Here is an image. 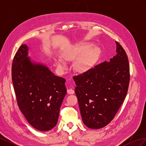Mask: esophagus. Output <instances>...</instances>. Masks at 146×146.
<instances>
[{"instance_id": "obj_1", "label": "esophagus", "mask_w": 146, "mask_h": 146, "mask_svg": "<svg viewBox=\"0 0 146 146\" xmlns=\"http://www.w3.org/2000/svg\"><path fill=\"white\" fill-rule=\"evenodd\" d=\"M67 92L69 94H72L74 93V90L72 89V88H69V89L67 90Z\"/></svg>"}]
</instances>
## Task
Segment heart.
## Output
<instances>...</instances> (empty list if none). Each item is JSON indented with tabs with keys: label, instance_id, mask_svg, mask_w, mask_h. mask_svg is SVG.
<instances>
[{
	"label": "heart",
	"instance_id": "b5f03b06",
	"mask_svg": "<svg viewBox=\"0 0 146 146\" xmlns=\"http://www.w3.org/2000/svg\"><path fill=\"white\" fill-rule=\"evenodd\" d=\"M90 47L91 46L90 44H84L78 46L77 52L65 54L64 55V58L68 60H72L77 55H81L83 54L84 53H85L89 49ZM97 55H98V50L96 48L91 50L85 56L77 61L76 64H75L76 69L78 70H80V71H85L94 63ZM55 61L57 67L61 69L65 68L66 65L63 60L57 59L55 60Z\"/></svg>",
	"mask_w": 146,
	"mask_h": 146
}]
</instances>
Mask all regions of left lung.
Listing matches in <instances>:
<instances>
[{
  "label": "left lung",
  "instance_id": "1",
  "mask_svg": "<svg viewBox=\"0 0 146 146\" xmlns=\"http://www.w3.org/2000/svg\"><path fill=\"white\" fill-rule=\"evenodd\" d=\"M117 55L73 77L77 86L82 120L92 129L104 127L111 122L127 94L130 66L126 52L118 42Z\"/></svg>",
  "mask_w": 146,
  "mask_h": 146
}]
</instances>
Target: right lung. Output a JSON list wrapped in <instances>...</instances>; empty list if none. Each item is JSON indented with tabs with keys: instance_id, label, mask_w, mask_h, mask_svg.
<instances>
[{
	"instance_id": "obj_1",
	"label": "right lung",
	"mask_w": 146,
	"mask_h": 146,
	"mask_svg": "<svg viewBox=\"0 0 146 146\" xmlns=\"http://www.w3.org/2000/svg\"><path fill=\"white\" fill-rule=\"evenodd\" d=\"M25 44L20 46L11 68L17 105L30 124L42 131L54 128L66 94L64 78L44 65L32 63Z\"/></svg>"
}]
</instances>
